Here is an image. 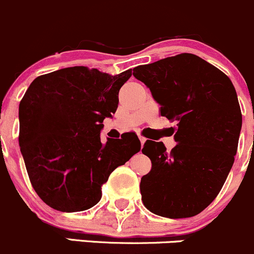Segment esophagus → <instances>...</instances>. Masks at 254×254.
Returning a JSON list of instances; mask_svg holds the SVG:
<instances>
[{
    "label": "esophagus",
    "instance_id": "obj_1",
    "mask_svg": "<svg viewBox=\"0 0 254 254\" xmlns=\"http://www.w3.org/2000/svg\"><path fill=\"white\" fill-rule=\"evenodd\" d=\"M138 138H139V140H140V144H144L145 143V140H146V138L145 137H143L142 134H138Z\"/></svg>",
    "mask_w": 254,
    "mask_h": 254
}]
</instances>
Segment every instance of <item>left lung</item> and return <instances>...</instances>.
I'll use <instances>...</instances> for the list:
<instances>
[{
  "mask_svg": "<svg viewBox=\"0 0 254 254\" xmlns=\"http://www.w3.org/2000/svg\"><path fill=\"white\" fill-rule=\"evenodd\" d=\"M133 75L150 89L161 116L177 124L171 151L153 140L143 146L151 160L140 180L143 204L170 219L197 215L219 194L235 161L242 114L234 84L193 54L138 66Z\"/></svg>",
  "mask_w": 254,
  "mask_h": 254,
  "instance_id": "obj_1",
  "label": "left lung"
}]
</instances>
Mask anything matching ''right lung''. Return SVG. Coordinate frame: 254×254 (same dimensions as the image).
Returning <instances> with one entry per match:
<instances>
[{
	"label": "right lung",
	"instance_id": "add662e5",
	"mask_svg": "<svg viewBox=\"0 0 254 254\" xmlns=\"http://www.w3.org/2000/svg\"><path fill=\"white\" fill-rule=\"evenodd\" d=\"M130 75V69L110 75L68 67L39 75L25 91L18 139L30 184L49 206L66 213L94 206L110 174L140 150L133 133L100 139Z\"/></svg>",
	"mask_w": 254,
	"mask_h": 254
}]
</instances>
